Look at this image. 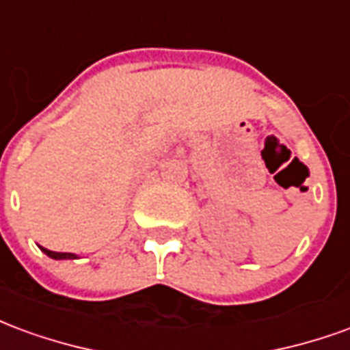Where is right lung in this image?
I'll return each mask as SVG.
<instances>
[{
	"instance_id": "add662e5",
	"label": "right lung",
	"mask_w": 350,
	"mask_h": 350,
	"mask_svg": "<svg viewBox=\"0 0 350 350\" xmlns=\"http://www.w3.org/2000/svg\"><path fill=\"white\" fill-rule=\"evenodd\" d=\"M41 250L44 251L50 258H56V260H62V258H77L75 253H56V251H50L46 250V247H41Z\"/></svg>"
}]
</instances>
